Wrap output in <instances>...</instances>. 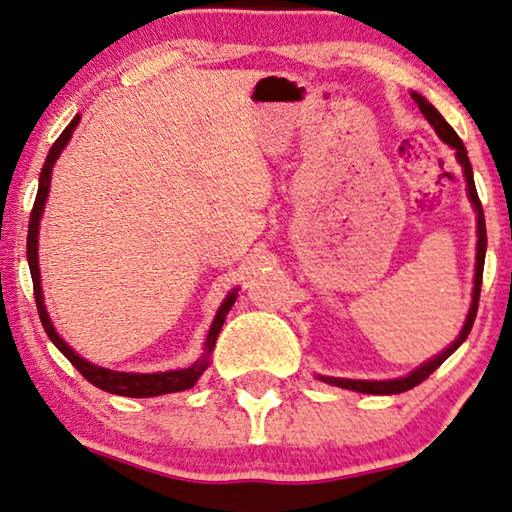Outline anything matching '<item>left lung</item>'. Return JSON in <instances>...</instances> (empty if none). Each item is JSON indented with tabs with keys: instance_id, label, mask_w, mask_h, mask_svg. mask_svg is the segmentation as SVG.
Masks as SVG:
<instances>
[{
	"instance_id": "left-lung-1",
	"label": "left lung",
	"mask_w": 512,
	"mask_h": 512,
	"mask_svg": "<svg viewBox=\"0 0 512 512\" xmlns=\"http://www.w3.org/2000/svg\"><path fill=\"white\" fill-rule=\"evenodd\" d=\"M410 97H413V102L420 106V111L424 118L429 120V125L434 127V132L438 134V139L443 143H448V146L455 150V157L459 162V167L464 171V181H466V194H469V201L475 211V220H478V243H475V276H473V299H471V308L469 313H466V320H464V327L459 331V336L452 341L448 348L443 352H438L436 357L427 359V362L417 366L408 373V376H401V378H392V380H352V378H334V376H318L322 383H329V385H336V387H343V390H352V392H362V394H401V392H408L413 390L415 385H420L422 380H427L431 373H434L438 366H441L445 359H448L452 352H455L459 345L466 341V336H469V331L473 327V320H475V313H478V299H480V285H482V269H485V250H487V229H485V213H482V206H480V199H478V192H475V183H473V169H471V162H469V155H466V148L462 139H459L455 129H452L448 122L441 113H438L434 106H431L427 99H424L420 92H410Z\"/></svg>"
}]
</instances>
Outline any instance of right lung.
<instances>
[{
	"instance_id": "add662e5",
	"label": "right lung",
	"mask_w": 512,
	"mask_h": 512,
	"mask_svg": "<svg viewBox=\"0 0 512 512\" xmlns=\"http://www.w3.org/2000/svg\"><path fill=\"white\" fill-rule=\"evenodd\" d=\"M81 122V115H76L74 120L69 122L67 129L60 134V139L53 143V148L48 150L46 164H43L41 176H39V192H37V201H34L32 215H30V229H27V264H30V273H32V283H34V299H37V308H39V318L41 325L46 329V334L50 341L55 343V348L62 352L64 357L69 359L71 364L81 371V376L85 380H90L92 385L99 387V390L111 392V394H120V397H134V399H146V397H160V394H171V392H183L190 390V387L197 385V380L201 378V373L208 369L211 364V355L215 348V341H218V334L222 325H225L227 313L232 311L236 297H239V287H234L232 292L222 299V304L215 313V318L208 327L206 341H204V352L201 357L187 369H174V371H157V373H127V371H113V369H104V366H97L83 359L78 352L71 348V345L64 341V338L57 334L53 322H50V315L46 311V301H43V290H41V271H39V225H41V215L43 208H46L48 201V192H50V176H53V167L57 162V157L62 155V150L67 148V143L71 136H74V129Z\"/></svg>"
}]
</instances>
